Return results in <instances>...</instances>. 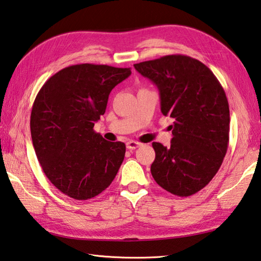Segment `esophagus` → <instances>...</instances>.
<instances>
[{"instance_id": "obj_1", "label": "esophagus", "mask_w": 261, "mask_h": 261, "mask_svg": "<svg viewBox=\"0 0 261 261\" xmlns=\"http://www.w3.org/2000/svg\"><path fill=\"white\" fill-rule=\"evenodd\" d=\"M141 145V143H138V141H134V140H130V141H127L126 143V148L127 149H130V150H132V149H136V148H138V147H140Z\"/></svg>"}]
</instances>
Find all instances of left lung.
Masks as SVG:
<instances>
[{"instance_id":"obj_1","label":"left lung","mask_w":261,"mask_h":261,"mask_svg":"<svg viewBox=\"0 0 261 261\" xmlns=\"http://www.w3.org/2000/svg\"><path fill=\"white\" fill-rule=\"evenodd\" d=\"M134 66L158 87L161 112L174 120L171 145L153 143L151 176L173 195L191 196L216 176L228 148L224 88L210 68L188 56H164Z\"/></svg>"}]
</instances>
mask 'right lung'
<instances>
[{"label":"right lung","mask_w":261,"mask_h":261,"mask_svg":"<svg viewBox=\"0 0 261 261\" xmlns=\"http://www.w3.org/2000/svg\"><path fill=\"white\" fill-rule=\"evenodd\" d=\"M130 68L80 64L59 70L37 93L31 134L37 160L54 186L74 200L97 196L114 180L125 145L93 130L108 96Z\"/></svg>","instance_id":"1"}]
</instances>
